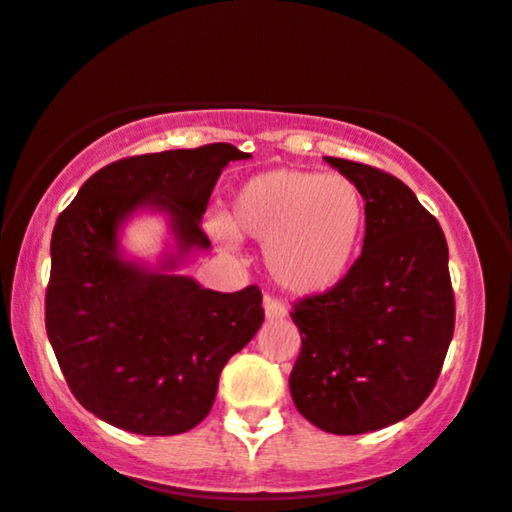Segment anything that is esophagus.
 Returning <instances> with one entry per match:
<instances>
[{
  "label": "esophagus",
  "mask_w": 512,
  "mask_h": 512,
  "mask_svg": "<svg viewBox=\"0 0 512 512\" xmlns=\"http://www.w3.org/2000/svg\"><path fill=\"white\" fill-rule=\"evenodd\" d=\"M264 314L267 319H286L288 307L274 295H264Z\"/></svg>",
  "instance_id": "esophagus-1"
}]
</instances>
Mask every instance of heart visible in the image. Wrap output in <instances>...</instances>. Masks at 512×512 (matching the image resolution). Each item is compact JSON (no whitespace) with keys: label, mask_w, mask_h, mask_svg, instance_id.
Returning a JSON list of instances; mask_svg holds the SVG:
<instances>
[{"label":"heart","mask_w":512,"mask_h":512,"mask_svg":"<svg viewBox=\"0 0 512 512\" xmlns=\"http://www.w3.org/2000/svg\"><path fill=\"white\" fill-rule=\"evenodd\" d=\"M229 229L264 245V262L278 286L316 295L338 286L364 238L366 196L345 174L276 167L255 174L231 198Z\"/></svg>","instance_id":"obj_1"}]
</instances>
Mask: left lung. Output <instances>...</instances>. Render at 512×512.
<instances>
[{
    "mask_svg": "<svg viewBox=\"0 0 512 512\" xmlns=\"http://www.w3.org/2000/svg\"><path fill=\"white\" fill-rule=\"evenodd\" d=\"M366 196L364 250L338 286L293 304L302 347L290 394L309 423L361 435L430 397L454 338L456 302L442 226L404 181L326 158Z\"/></svg>",
    "mask_w": 512,
    "mask_h": 512,
    "instance_id": "8db88e82",
    "label": "left lung"
}]
</instances>
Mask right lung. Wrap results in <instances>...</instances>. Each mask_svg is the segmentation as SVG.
<instances>
[{"mask_svg":"<svg viewBox=\"0 0 512 512\" xmlns=\"http://www.w3.org/2000/svg\"><path fill=\"white\" fill-rule=\"evenodd\" d=\"M243 158L250 153L208 144L115 160L56 219L47 335L75 399L115 428L148 437L196 428L226 361L262 326L257 286L217 293L118 252L120 224L144 205L172 217L181 255L210 248L200 222L212 189L229 160Z\"/></svg>","mask_w":512,"mask_h":512,"instance_id":"right-lung-1","label":"right lung"}]
</instances>
